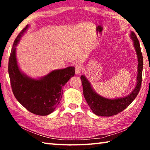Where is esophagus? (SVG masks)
<instances>
[{
	"instance_id": "1",
	"label": "esophagus",
	"mask_w": 150,
	"mask_h": 150,
	"mask_svg": "<svg viewBox=\"0 0 150 150\" xmlns=\"http://www.w3.org/2000/svg\"><path fill=\"white\" fill-rule=\"evenodd\" d=\"M75 73H76V74H77V75H80L81 73L82 72L83 68H82V67H81V65H77L75 66Z\"/></svg>"
}]
</instances>
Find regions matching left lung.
<instances>
[{
  "label": "left lung",
  "mask_w": 150,
  "mask_h": 150,
  "mask_svg": "<svg viewBox=\"0 0 150 150\" xmlns=\"http://www.w3.org/2000/svg\"><path fill=\"white\" fill-rule=\"evenodd\" d=\"M131 38L134 42L137 57H138V76H137V84L134 89L130 95L116 99H109L101 96L95 92L84 75L81 76L82 82L83 95L88 106L96 115L100 116H110L117 115L124 110L132 103L138 95L140 90L142 79V70H143V56L141 52L140 45L135 33L131 32Z\"/></svg>",
  "instance_id": "left-lung-1"
}]
</instances>
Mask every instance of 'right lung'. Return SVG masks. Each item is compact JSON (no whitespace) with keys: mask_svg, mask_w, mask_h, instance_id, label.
<instances>
[{"mask_svg":"<svg viewBox=\"0 0 150 150\" xmlns=\"http://www.w3.org/2000/svg\"><path fill=\"white\" fill-rule=\"evenodd\" d=\"M28 25L19 33L12 45L8 61V74L12 92L17 100L30 112L48 115L55 110L62 98L63 86L75 75V67L54 70L38 79L30 78L20 70L16 50Z\"/></svg>","mask_w":150,"mask_h":150,"instance_id":"1","label":"right lung"}]
</instances>
